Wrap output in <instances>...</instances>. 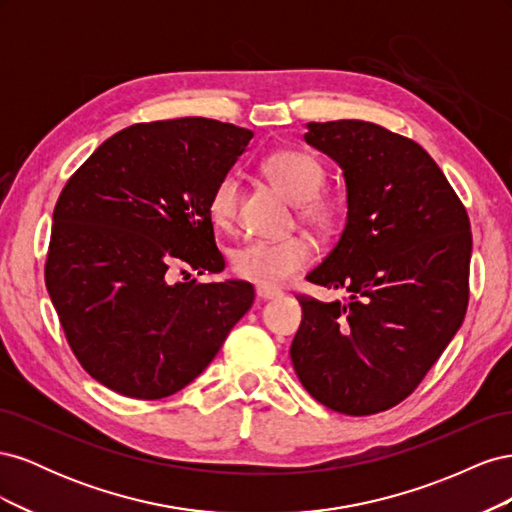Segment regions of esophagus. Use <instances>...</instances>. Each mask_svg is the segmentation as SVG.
<instances>
[{
    "label": "esophagus",
    "mask_w": 512,
    "mask_h": 512,
    "mask_svg": "<svg viewBox=\"0 0 512 512\" xmlns=\"http://www.w3.org/2000/svg\"><path fill=\"white\" fill-rule=\"evenodd\" d=\"M256 297H258L260 301H271V299H277V297H282V292H280V290H275V288H265V286H256Z\"/></svg>",
    "instance_id": "obj_1"
}]
</instances>
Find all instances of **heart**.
Listing matches in <instances>:
<instances>
[{"mask_svg":"<svg viewBox=\"0 0 512 512\" xmlns=\"http://www.w3.org/2000/svg\"><path fill=\"white\" fill-rule=\"evenodd\" d=\"M265 175L286 198L299 205V215L318 230H333L342 220V205L329 196H320L324 183L322 164L305 151H275L262 162ZM241 183L235 175H224L209 196V215L215 226L232 228L239 213ZM316 245L305 235L280 241H250L232 256V267L243 280L265 288H280L290 277L312 265Z\"/></svg>","mask_w":512,"mask_h":512,"instance_id":"heart-1","label":"heart"}]
</instances>
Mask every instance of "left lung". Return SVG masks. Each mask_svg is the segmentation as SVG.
Masks as SVG:
<instances>
[{"mask_svg": "<svg viewBox=\"0 0 512 512\" xmlns=\"http://www.w3.org/2000/svg\"><path fill=\"white\" fill-rule=\"evenodd\" d=\"M305 143L346 181V226L307 282L348 299L301 297L294 371L322 406L350 416L404 401L459 331L468 307L466 207L429 153L359 119L307 123Z\"/></svg>", "mask_w": 512, "mask_h": 512, "instance_id": "8db88e82", "label": "left lung"}]
</instances>
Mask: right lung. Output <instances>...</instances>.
Segmentation results:
<instances>
[{
	"label": "right lung",
	"mask_w": 512,
	"mask_h": 512,
	"mask_svg": "<svg viewBox=\"0 0 512 512\" xmlns=\"http://www.w3.org/2000/svg\"><path fill=\"white\" fill-rule=\"evenodd\" d=\"M252 136L205 117L136 123L61 190L46 290L76 359L106 389L134 399L181 391L252 307L247 282H170L179 262L224 271L209 196Z\"/></svg>",
	"instance_id": "1"
}]
</instances>
